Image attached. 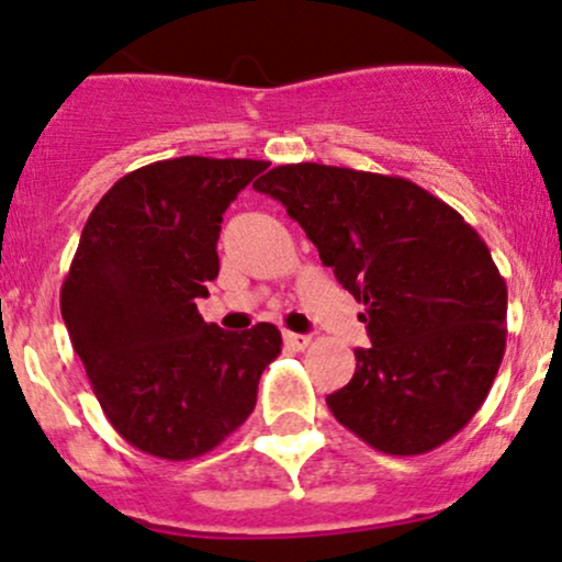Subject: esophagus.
Listing matches in <instances>:
<instances>
[{"label": "esophagus", "mask_w": 562, "mask_h": 562, "mask_svg": "<svg viewBox=\"0 0 562 562\" xmlns=\"http://www.w3.org/2000/svg\"><path fill=\"white\" fill-rule=\"evenodd\" d=\"M282 338H285V347H291L295 351L306 349V347H310V341H312L310 336H301V333H291V330H288Z\"/></svg>", "instance_id": "34e87169"}]
</instances>
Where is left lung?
<instances>
[{
	"mask_svg": "<svg viewBox=\"0 0 562 562\" xmlns=\"http://www.w3.org/2000/svg\"><path fill=\"white\" fill-rule=\"evenodd\" d=\"M252 189L299 221L366 304L371 349L328 394L338 424L390 456H418L470 424L507 344V282L480 234L435 194L379 172L280 165Z\"/></svg>",
	"mask_w": 562,
	"mask_h": 562,
	"instance_id": "left-lung-1",
	"label": "left lung"
}]
</instances>
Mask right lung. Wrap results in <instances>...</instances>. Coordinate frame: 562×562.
Here are the masks:
<instances>
[{"mask_svg":"<svg viewBox=\"0 0 562 562\" xmlns=\"http://www.w3.org/2000/svg\"><path fill=\"white\" fill-rule=\"evenodd\" d=\"M267 168L261 159L151 162L120 178L85 224L60 314L111 427L138 451L196 459L256 408L280 330H221L196 299L218 277L226 207Z\"/></svg>","mask_w":562,"mask_h":562,"instance_id":"add662e5","label":"right lung"}]
</instances>
